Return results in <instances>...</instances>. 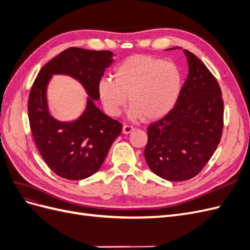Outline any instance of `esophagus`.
Returning <instances> with one entry per match:
<instances>
[{
	"mask_svg": "<svg viewBox=\"0 0 250 250\" xmlns=\"http://www.w3.org/2000/svg\"><path fill=\"white\" fill-rule=\"evenodd\" d=\"M133 129H134V127H133V126L125 124V125L123 126V133H125V134H128V133L132 132V131H133Z\"/></svg>",
	"mask_w": 250,
	"mask_h": 250,
	"instance_id": "1",
	"label": "esophagus"
}]
</instances>
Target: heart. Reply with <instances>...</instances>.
<instances>
[{"label": "heart", "mask_w": 250, "mask_h": 250, "mask_svg": "<svg viewBox=\"0 0 250 250\" xmlns=\"http://www.w3.org/2000/svg\"><path fill=\"white\" fill-rule=\"evenodd\" d=\"M183 76L171 62L148 55L131 56L113 72V79L99 82V95L109 116H119L128 101L132 119L156 120L167 115L178 100Z\"/></svg>", "instance_id": "obj_1"}]
</instances>
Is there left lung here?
<instances>
[{"mask_svg": "<svg viewBox=\"0 0 250 250\" xmlns=\"http://www.w3.org/2000/svg\"><path fill=\"white\" fill-rule=\"evenodd\" d=\"M184 52L188 64L187 80L175 106L148 126L144 152L151 171L170 181L197 175L214 154L223 130L224 107L218 81L197 56Z\"/></svg>", "mask_w": 250, "mask_h": 250, "instance_id": "left-lung-1", "label": "left lung"}]
</instances>
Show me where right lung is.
Segmentation results:
<instances>
[{
    "mask_svg": "<svg viewBox=\"0 0 250 250\" xmlns=\"http://www.w3.org/2000/svg\"><path fill=\"white\" fill-rule=\"evenodd\" d=\"M112 55L107 50L69 48L44 64L33 82L28 100L30 128L43 161L60 177L80 180L92 176L122 131V124L94 104L100 98L98 86L113 62ZM55 73L77 79L90 96L85 112L73 123H59L48 112L45 89Z\"/></svg>",
    "mask_w": 250,
    "mask_h": 250,
    "instance_id": "1",
    "label": "right lung"
}]
</instances>
